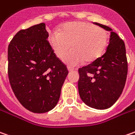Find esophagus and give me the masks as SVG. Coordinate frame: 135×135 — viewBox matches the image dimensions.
Here are the masks:
<instances>
[{"mask_svg":"<svg viewBox=\"0 0 135 135\" xmlns=\"http://www.w3.org/2000/svg\"><path fill=\"white\" fill-rule=\"evenodd\" d=\"M68 71H73L75 69L74 68H71V67H68Z\"/></svg>","mask_w":135,"mask_h":135,"instance_id":"esophagus-1","label":"esophagus"}]
</instances>
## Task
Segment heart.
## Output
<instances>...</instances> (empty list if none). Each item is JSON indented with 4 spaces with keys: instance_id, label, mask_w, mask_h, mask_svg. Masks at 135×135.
<instances>
[{
    "instance_id": "heart-1",
    "label": "heart",
    "mask_w": 135,
    "mask_h": 135,
    "mask_svg": "<svg viewBox=\"0 0 135 135\" xmlns=\"http://www.w3.org/2000/svg\"><path fill=\"white\" fill-rule=\"evenodd\" d=\"M107 31L88 22H71L63 25L60 31L49 35V42L58 57H62L72 47V50L63 58L64 63L77 65L90 63L99 57L107 46Z\"/></svg>"
}]
</instances>
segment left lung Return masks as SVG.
Segmentation results:
<instances>
[{
    "instance_id": "1",
    "label": "left lung",
    "mask_w": 135,
    "mask_h": 135,
    "mask_svg": "<svg viewBox=\"0 0 135 135\" xmlns=\"http://www.w3.org/2000/svg\"><path fill=\"white\" fill-rule=\"evenodd\" d=\"M96 25L110 32L109 43L103 55L78 72V91L85 104L97 109L111 107L121 96L128 74L125 42L111 28Z\"/></svg>"
}]
</instances>
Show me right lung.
I'll use <instances>...</instances> for the list:
<instances>
[{"label": "right lung", "mask_w": 135, "mask_h": 135, "mask_svg": "<svg viewBox=\"0 0 135 135\" xmlns=\"http://www.w3.org/2000/svg\"><path fill=\"white\" fill-rule=\"evenodd\" d=\"M45 24L20 30L8 46V78L19 102L35 113L51 110L68 71L48 41Z\"/></svg>", "instance_id": "obj_1"}]
</instances>
